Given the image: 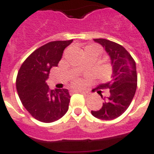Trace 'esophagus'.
I'll return each instance as SVG.
<instances>
[{"mask_svg":"<svg viewBox=\"0 0 154 154\" xmlns=\"http://www.w3.org/2000/svg\"><path fill=\"white\" fill-rule=\"evenodd\" d=\"M73 93H80V94H88V92L83 91V90H81V89H73L72 90Z\"/></svg>","mask_w":154,"mask_h":154,"instance_id":"34e87169","label":"esophagus"}]
</instances>
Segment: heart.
<instances>
[{"label": "heart", "instance_id": "obj_1", "mask_svg": "<svg viewBox=\"0 0 154 154\" xmlns=\"http://www.w3.org/2000/svg\"><path fill=\"white\" fill-rule=\"evenodd\" d=\"M86 48H97V49H98L97 47L94 46V45H90V46H88V47H86ZM82 84H83V83H82V82L81 81V80H77V81H76V82H74V85L77 87L82 86Z\"/></svg>", "mask_w": 154, "mask_h": 154}]
</instances>
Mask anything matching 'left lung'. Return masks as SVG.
<instances>
[{
	"label": "left lung",
	"mask_w": 154,
	"mask_h": 154,
	"mask_svg": "<svg viewBox=\"0 0 154 154\" xmlns=\"http://www.w3.org/2000/svg\"><path fill=\"white\" fill-rule=\"evenodd\" d=\"M94 41L101 45L109 56L112 76L109 82L94 89L104 102L100 109L92 110L91 113L101 120L115 119L128 109L134 98L137 84L136 63L121 45L103 38ZM101 89H108L107 95L103 96Z\"/></svg>",
	"instance_id": "left-lung-1"
}]
</instances>
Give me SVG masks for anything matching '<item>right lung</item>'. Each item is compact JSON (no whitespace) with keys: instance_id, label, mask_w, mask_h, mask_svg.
Masks as SVG:
<instances>
[{"instance_id":"1","label":"right lung","mask_w":154,"mask_h":154,"mask_svg":"<svg viewBox=\"0 0 154 154\" xmlns=\"http://www.w3.org/2000/svg\"><path fill=\"white\" fill-rule=\"evenodd\" d=\"M72 42L56 41L32 53L18 71L16 85L24 107L35 119L50 123L60 119L69 109L70 95L66 89H49L46 83L51 68L57 67L64 49Z\"/></svg>"}]
</instances>
